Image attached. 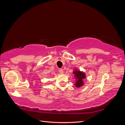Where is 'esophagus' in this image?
<instances>
[{
  "label": "esophagus",
  "mask_w": 125,
  "mask_h": 125,
  "mask_svg": "<svg viewBox=\"0 0 125 125\" xmlns=\"http://www.w3.org/2000/svg\"><path fill=\"white\" fill-rule=\"evenodd\" d=\"M59 73H60V74H63V69H60L59 70Z\"/></svg>",
  "instance_id": "esophagus-1"
}]
</instances>
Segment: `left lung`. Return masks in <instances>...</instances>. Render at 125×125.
Returning a JSON list of instances; mask_svg holds the SVG:
<instances>
[{"mask_svg": "<svg viewBox=\"0 0 125 125\" xmlns=\"http://www.w3.org/2000/svg\"><path fill=\"white\" fill-rule=\"evenodd\" d=\"M75 74V77L77 79V81L75 82V85L77 87H80L83 85V79L85 78V73L82 72L78 70H75L73 73Z\"/></svg>", "mask_w": 125, "mask_h": 125, "instance_id": "8db88e82", "label": "left lung"}]
</instances>
